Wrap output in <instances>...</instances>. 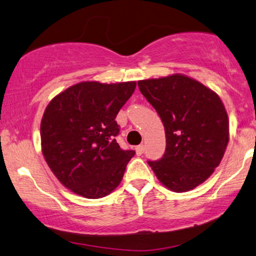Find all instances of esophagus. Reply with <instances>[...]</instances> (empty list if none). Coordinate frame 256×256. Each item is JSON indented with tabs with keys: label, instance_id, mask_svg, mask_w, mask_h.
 <instances>
[{
	"label": "esophagus",
	"instance_id": "34e87169",
	"mask_svg": "<svg viewBox=\"0 0 256 256\" xmlns=\"http://www.w3.org/2000/svg\"><path fill=\"white\" fill-rule=\"evenodd\" d=\"M144 150H145L144 145H138L137 148H136V153H137V156H142V153H144Z\"/></svg>",
	"mask_w": 256,
	"mask_h": 256
}]
</instances>
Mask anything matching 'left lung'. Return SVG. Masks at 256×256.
Segmentation results:
<instances>
[{"label": "left lung", "instance_id": "8db88e82", "mask_svg": "<svg viewBox=\"0 0 256 256\" xmlns=\"http://www.w3.org/2000/svg\"><path fill=\"white\" fill-rule=\"evenodd\" d=\"M138 86L165 128V153L148 165L173 192L196 188L219 166L230 140L224 103L210 88L180 74L139 80Z\"/></svg>", "mask_w": 256, "mask_h": 256}]
</instances>
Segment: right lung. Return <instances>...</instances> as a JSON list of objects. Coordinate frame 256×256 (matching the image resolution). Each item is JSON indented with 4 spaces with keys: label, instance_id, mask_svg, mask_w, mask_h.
Returning <instances> with one entry per match:
<instances>
[{
    "label": "right lung",
    "instance_id": "right-lung-1",
    "mask_svg": "<svg viewBox=\"0 0 256 256\" xmlns=\"http://www.w3.org/2000/svg\"><path fill=\"white\" fill-rule=\"evenodd\" d=\"M136 85L80 82L48 104L40 122L42 153L60 182L78 196L100 199L120 184L134 151L116 142L114 119Z\"/></svg>",
    "mask_w": 256,
    "mask_h": 256
}]
</instances>
